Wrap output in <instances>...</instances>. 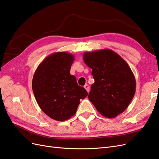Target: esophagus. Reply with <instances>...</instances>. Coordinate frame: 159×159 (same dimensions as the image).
<instances>
[{
    "label": "esophagus",
    "mask_w": 159,
    "mask_h": 159,
    "mask_svg": "<svg viewBox=\"0 0 159 159\" xmlns=\"http://www.w3.org/2000/svg\"><path fill=\"white\" fill-rule=\"evenodd\" d=\"M84 88L86 89V91H87L88 92H89V90H90V87H89V86H88V84H86V85H85V86H84Z\"/></svg>",
    "instance_id": "obj_1"
}]
</instances>
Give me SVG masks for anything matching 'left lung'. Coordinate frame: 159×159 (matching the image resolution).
<instances>
[{"label":"left lung","instance_id":"left-lung-1","mask_svg":"<svg viewBox=\"0 0 159 159\" xmlns=\"http://www.w3.org/2000/svg\"><path fill=\"white\" fill-rule=\"evenodd\" d=\"M84 63L92 69L95 80L88 98L108 118L122 113L134 98L136 82L128 64L110 49L84 52Z\"/></svg>","mask_w":159,"mask_h":159}]
</instances>
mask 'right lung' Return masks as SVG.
<instances>
[{"instance_id": "1", "label": "right lung", "mask_w": 159, "mask_h": 159, "mask_svg": "<svg viewBox=\"0 0 159 159\" xmlns=\"http://www.w3.org/2000/svg\"><path fill=\"white\" fill-rule=\"evenodd\" d=\"M75 57L65 52H54L42 61L35 71L32 90L44 113L56 121H63L76 113L80 99L88 96L70 74Z\"/></svg>"}]
</instances>
